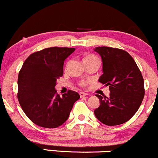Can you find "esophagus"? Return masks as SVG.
<instances>
[{"mask_svg": "<svg viewBox=\"0 0 158 158\" xmlns=\"http://www.w3.org/2000/svg\"><path fill=\"white\" fill-rule=\"evenodd\" d=\"M79 95H80L81 97H86L88 94L84 93V92H80V93H79Z\"/></svg>", "mask_w": 158, "mask_h": 158, "instance_id": "34e87169", "label": "esophagus"}]
</instances>
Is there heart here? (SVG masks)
Returning <instances> with one entry per match:
<instances>
[{
	"mask_svg": "<svg viewBox=\"0 0 158 158\" xmlns=\"http://www.w3.org/2000/svg\"><path fill=\"white\" fill-rule=\"evenodd\" d=\"M83 61H84L85 64H88V63H90V62H99V59H98V58L97 56H94V55H88L86 56H85L84 59H83ZM70 61H68V62H67V64H66V68H68L69 66V64H70ZM79 85H81V87H85L86 86V82H85V81H80V83H79Z\"/></svg>",
	"mask_w": 158,
	"mask_h": 158,
	"instance_id": "b5f03b06",
	"label": "heart"
}]
</instances>
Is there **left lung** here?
<instances>
[{
	"label": "left lung",
	"instance_id": "obj_1",
	"mask_svg": "<svg viewBox=\"0 0 158 158\" xmlns=\"http://www.w3.org/2000/svg\"><path fill=\"white\" fill-rule=\"evenodd\" d=\"M101 56L103 74L99 81L109 86L110 97L98 95L100 106L94 110L96 117L107 126L123 124L139 109L145 95L140 70L126 50L109 47L95 48Z\"/></svg>",
	"mask_w": 158,
	"mask_h": 158
}]
</instances>
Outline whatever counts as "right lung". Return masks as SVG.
<instances>
[{
	"mask_svg": "<svg viewBox=\"0 0 158 158\" xmlns=\"http://www.w3.org/2000/svg\"><path fill=\"white\" fill-rule=\"evenodd\" d=\"M75 48H45L25 60L18 78V99L29 119L37 126L54 128L68 118L79 94L68 90L62 97L55 89L63 76L64 60Z\"/></svg>",
	"mask_w": 158,
	"mask_h": 158,
	"instance_id": "obj_1",
	"label": "right lung"
}]
</instances>
